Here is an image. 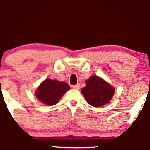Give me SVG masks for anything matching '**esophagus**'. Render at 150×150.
Instances as JSON below:
<instances>
[{
    "label": "esophagus",
    "mask_w": 150,
    "mask_h": 150,
    "mask_svg": "<svg viewBox=\"0 0 150 150\" xmlns=\"http://www.w3.org/2000/svg\"><path fill=\"white\" fill-rule=\"evenodd\" d=\"M73 88L75 89H80V84H77V85H73Z\"/></svg>",
    "instance_id": "1"
}]
</instances>
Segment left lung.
<instances>
[{"instance_id":"left-lung-1","label":"left lung","mask_w":150,"mask_h":150,"mask_svg":"<svg viewBox=\"0 0 150 150\" xmlns=\"http://www.w3.org/2000/svg\"><path fill=\"white\" fill-rule=\"evenodd\" d=\"M86 86L81 92L88 104L99 107L110 101L114 94V88L97 76H92L86 80Z\"/></svg>"}]
</instances>
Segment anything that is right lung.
<instances>
[{"instance_id": "obj_1", "label": "right lung", "mask_w": 150, "mask_h": 150, "mask_svg": "<svg viewBox=\"0 0 150 150\" xmlns=\"http://www.w3.org/2000/svg\"><path fill=\"white\" fill-rule=\"evenodd\" d=\"M68 89L70 86L66 82L46 79L38 87L36 96L44 104L52 106L58 102Z\"/></svg>"}]
</instances>
